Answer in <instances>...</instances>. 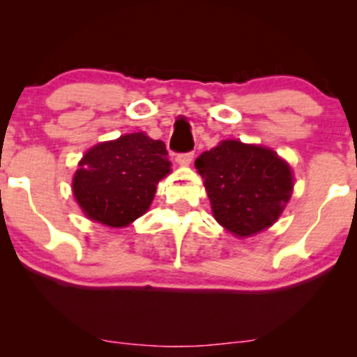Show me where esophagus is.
<instances>
[{"mask_svg":"<svg viewBox=\"0 0 357 357\" xmlns=\"http://www.w3.org/2000/svg\"><path fill=\"white\" fill-rule=\"evenodd\" d=\"M192 158H195V153H183V154L176 155V161H178L181 166H188V165H191Z\"/></svg>","mask_w":357,"mask_h":357,"instance_id":"obj_1","label":"esophagus"}]
</instances>
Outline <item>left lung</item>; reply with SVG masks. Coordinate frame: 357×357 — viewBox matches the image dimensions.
<instances>
[{
  "label": "left lung",
  "mask_w": 357,
  "mask_h": 357,
  "mask_svg": "<svg viewBox=\"0 0 357 357\" xmlns=\"http://www.w3.org/2000/svg\"><path fill=\"white\" fill-rule=\"evenodd\" d=\"M195 166L215 220L240 238L272 227L294 190L292 169L268 147L221 141Z\"/></svg>",
  "instance_id": "8db88e82"
}]
</instances>
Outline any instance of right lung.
Masks as SVG:
<instances>
[{
  "instance_id": "right-lung-1",
  "label": "right lung",
  "mask_w": 357,
  "mask_h": 357,
  "mask_svg": "<svg viewBox=\"0 0 357 357\" xmlns=\"http://www.w3.org/2000/svg\"><path fill=\"white\" fill-rule=\"evenodd\" d=\"M169 173L165 142L132 132L90 147L72 190L89 220L122 228L149 210L155 186Z\"/></svg>"
}]
</instances>
